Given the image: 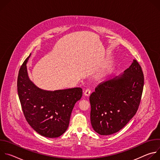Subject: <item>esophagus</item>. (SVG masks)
I'll list each match as a JSON object with an SVG mask.
<instances>
[{"mask_svg":"<svg viewBox=\"0 0 160 160\" xmlns=\"http://www.w3.org/2000/svg\"><path fill=\"white\" fill-rule=\"evenodd\" d=\"M90 93H91L90 89L87 88V89L85 90V91L84 92V95H85V96H88L90 94Z\"/></svg>","mask_w":160,"mask_h":160,"instance_id":"obj_1","label":"esophagus"}]
</instances>
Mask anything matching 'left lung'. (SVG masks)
I'll use <instances>...</instances> for the list:
<instances>
[{
	"label": "left lung",
	"instance_id": "1",
	"mask_svg": "<svg viewBox=\"0 0 160 160\" xmlns=\"http://www.w3.org/2000/svg\"><path fill=\"white\" fill-rule=\"evenodd\" d=\"M142 68L134 59L128 68L115 78L101 83L90 95V122L101 135L123 128L138 109L144 87Z\"/></svg>",
	"mask_w": 160,
	"mask_h": 160
}]
</instances>
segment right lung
Returning <instances> with one entry per match:
<instances>
[{
    "label": "right lung",
    "mask_w": 160,
    "mask_h": 160,
    "mask_svg": "<svg viewBox=\"0 0 160 160\" xmlns=\"http://www.w3.org/2000/svg\"><path fill=\"white\" fill-rule=\"evenodd\" d=\"M20 68L18 77V93L25 118L40 135L56 138L68 129L72 110L82 96V89L46 90L38 87L30 79L27 64Z\"/></svg>",
    "instance_id": "add662e5"
}]
</instances>
